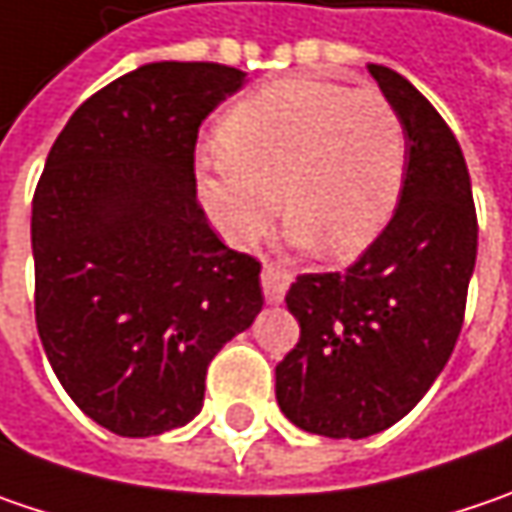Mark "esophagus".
I'll return each instance as SVG.
<instances>
[{
  "label": "esophagus",
  "instance_id": "1",
  "mask_svg": "<svg viewBox=\"0 0 512 512\" xmlns=\"http://www.w3.org/2000/svg\"><path fill=\"white\" fill-rule=\"evenodd\" d=\"M260 284H263V298L269 301V304H281L286 295V289L292 284V275L281 269V266H275V263H263V272H260Z\"/></svg>",
  "mask_w": 512,
  "mask_h": 512
}]
</instances>
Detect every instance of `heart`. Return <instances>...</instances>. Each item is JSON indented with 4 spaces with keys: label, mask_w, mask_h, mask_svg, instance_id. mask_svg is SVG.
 Here are the masks:
<instances>
[{
    "label": "heart",
    "mask_w": 512,
    "mask_h": 512,
    "mask_svg": "<svg viewBox=\"0 0 512 512\" xmlns=\"http://www.w3.org/2000/svg\"><path fill=\"white\" fill-rule=\"evenodd\" d=\"M406 167V124L379 89L289 77L228 109L220 147L196 159V194L234 246H252L284 199L292 246L353 255L391 220Z\"/></svg>",
    "instance_id": "b5f03b06"
}]
</instances>
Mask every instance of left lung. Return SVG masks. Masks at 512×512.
<instances>
[{
    "instance_id": "1",
    "label": "left lung",
    "mask_w": 512,
    "mask_h": 512,
    "mask_svg": "<svg viewBox=\"0 0 512 512\" xmlns=\"http://www.w3.org/2000/svg\"><path fill=\"white\" fill-rule=\"evenodd\" d=\"M368 72L406 124L403 194L353 266L289 286L301 339L275 368L286 420L336 440L385 432L423 400L458 342L478 252L458 138L406 77Z\"/></svg>"
}]
</instances>
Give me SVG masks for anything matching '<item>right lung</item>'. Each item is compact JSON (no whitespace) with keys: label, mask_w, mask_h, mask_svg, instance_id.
<instances>
[{"label":"right lung","mask_w":512,"mask_h":512,"mask_svg":"<svg viewBox=\"0 0 512 512\" xmlns=\"http://www.w3.org/2000/svg\"><path fill=\"white\" fill-rule=\"evenodd\" d=\"M246 72L147 63L77 106L34 191V313L66 394L98 426L191 423L220 347L263 307L260 263L196 202L199 124Z\"/></svg>","instance_id":"add662e5"}]
</instances>
